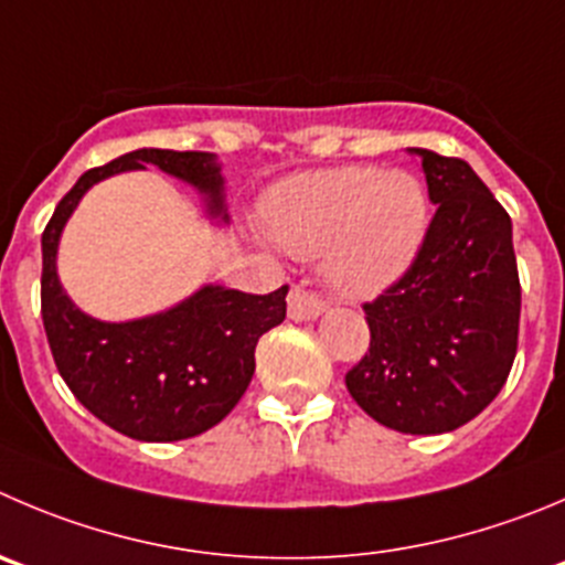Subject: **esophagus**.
<instances>
[{
  "mask_svg": "<svg viewBox=\"0 0 565 565\" xmlns=\"http://www.w3.org/2000/svg\"><path fill=\"white\" fill-rule=\"evenodd\" d=\"M321 313H324V302L316 294H310L302 286L291 288V294H288V316L294 321H313Z\"/></svg>",
  "mask_w": 565,
  "mask_h": 565,
  "instance_id": "34e87169",
  "label": "esophagus"
}]
</instances>
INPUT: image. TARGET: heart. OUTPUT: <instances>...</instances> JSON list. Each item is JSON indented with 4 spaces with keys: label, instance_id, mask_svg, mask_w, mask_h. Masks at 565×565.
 <instances>
[{
    "label": "heart",
    "instance_id": "1",
    "mask_svg": "<svg viewBox=\"0 0 565 565\" xmlns=\"http://www.w3.org/2000/svg\"><path fill=\"white\" fill-rule=\"evenodd\" d=\"M266 230L291 255H324L327 279L343 297H374L422 252L429 196L411 171L341 166L277 188L266 205Z\"/></svg>",
    "mask_w": 565,
    "mask_h": 565
}]
</instances>
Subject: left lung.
Masks as SVG:
<instances>
[{"mask_svg": "<svg viewBox=\"0 0 565 565\" xmlns=\"http://www.w3.org/2000/svg\"><path fill=\"white\" fill-rule=\"evenodd\" d=\"M422 158L438 205L413 266L366 310L372 343L347 388L374 422L438 435L480 416L519 347L521 286L513 224L466 160Z\"/></svg>", "mask_w": 565, "mask_h": 565, "instance_id": "8db88e82", "label": "left lung"}]
</instances>
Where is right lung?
I'll list each match as a JSON object with an SVG mask.
<instances>
[{"mask_svg":"<svg viewBox=\"0 0 565 565\" xmlns=\"http://www.w3.org/2000/svg\"><path fill=\"white\" fill-rule=\"evenodd\" d=\"M149 163L205 193L207 213L227 222L213 152L136 149L85 171L41 235V316L57 372L99 422L136 440H182L238 405L255 374L257 338L286 319L288 286L263 297L205 286L166 313L118 324L83 313L57 279L63 227L90 185Z\"/></svg>","mask_w":565,"mask_h":565,"instance_id":"add662e5","label":"right lung"}]
</instances>
